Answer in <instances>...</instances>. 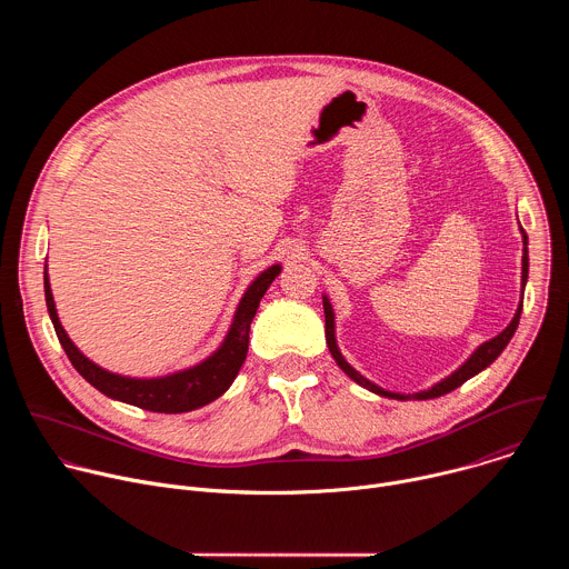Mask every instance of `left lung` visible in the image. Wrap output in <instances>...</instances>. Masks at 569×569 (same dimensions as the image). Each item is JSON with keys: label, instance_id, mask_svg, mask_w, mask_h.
<instances>
[{"label": "left lung", "instance_id": "8db88e82", "mask_svg": "<svg viewBox=\"0 0 569 569\" xmlns=\"http://www.w3.org/2000/svg\"><path fill=\"white\" fill-rule=\"evenodd\" d=\"M522 233H525V229H522ZM527 274H529V257H527V233H525V257H522V288H525V283H527ZM520 312H522V301H520V308H518V312H516V317L511 319V323L509 327L498 336V338H493V340H489V342H483L452 376H448L446 380H441V382H437L432 389H428V391H419V393H415V396H405V393H393V391H385V389H380L378 385H373L371 380H367L365 376H360L345 358H342V353L338 351V345H336V329H333V308H331V303H329V299L323 297V317H327V342H329V351H331V356L336 358V362L340 365V369L351 378V380H356L358 385H362V387H367L369 391H373V393H380V396H387V398H396V400H412V398H417V400H426V398H439V396H443V393H448V391H452V389H457L459 385H463L468 378H472V376H477L481 369H486L489 367L502 351H505V347L509 345V340L513 338V333H516V329H518V321H520Z\"/></svg>", "mask_w": 569, "mask_h": 569}]
</instances>
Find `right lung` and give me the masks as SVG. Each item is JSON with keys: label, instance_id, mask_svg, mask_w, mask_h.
I'll return each instance as SVG.
<instances>
[{"label": "right lung", "instance_id": "add662e5", "mask_svg": "<svg viewBox=\"0 0 569 569\" xmlns=\"http://www.w3.org/2000/svg\"><path fill=\"white\" fill-rule=\"evenodd\" d=\"M279 266H272L263 274L257 277V281L248 288L246 297H242L233 323L229 329L227 340L222 347L202 365L167 376V378H152V380H134V378H123L117 373H110L94 362H90L83 353H80L71 340L67 338L64 329L60 327L49 279L44 274V297H47V308L53 321L56 336L73 365V369L83 376L92 387L103 391L110 398L137 405L141 410L148 412H159V415H180V412H191L202 408V405L216 400L220 393L227 391V387L233 382L238 376L242 362H246L248 356V342H250V323L257 315V308L279 274Z\"/></svg>", "mask_w": 569, "mask_h": 569}]
</instances>
